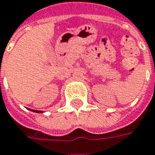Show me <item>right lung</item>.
Segmentation results:
<instances>
[{
	"label": "right lung",
	"instance_id": "obj_1",
	"mask_svg": "<svg viewBox=\"0 0 155 155\" xmlns=\"http://www.w3.org/2000/svg\"><path fill=\"white\" fill-rule=\"evenodd\" d=\"M35 112H41V111H38V110H37V111H35Z\"/></svg>",
	"mask_w": 155,
	"mask_h": 155
}]
</instances>
